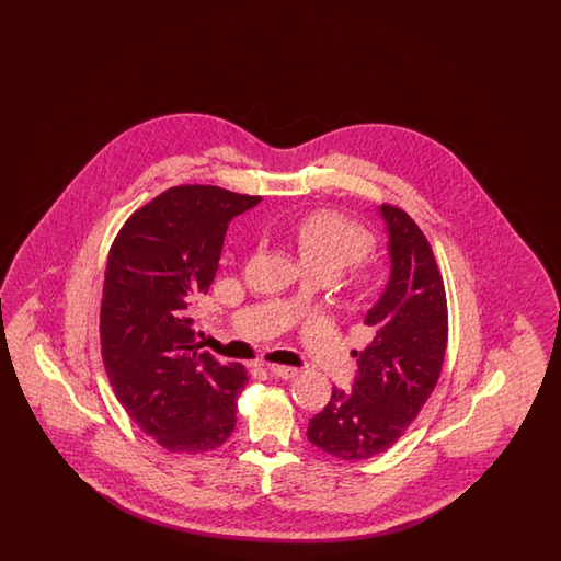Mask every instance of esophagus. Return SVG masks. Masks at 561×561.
I'll return each mask as SVG.
<instances>
[{
  "mask_svg": "<svg viewBox=\"0 0 561 561\" xmlns=\"http://www.w3.org/2000/svg\"><path fill=\"white\" fill-rule=\"evenodd\" d=\"M265 370L268 374H273V376H277V378H294L296 374H298V368H293V366H277V364H265Z\"/></svg>",
  "mask_w": 561,
  "mask_h": 561,
  "instance_id": "esophagus-1",
  "label": "esophagus"
}]
</instances>
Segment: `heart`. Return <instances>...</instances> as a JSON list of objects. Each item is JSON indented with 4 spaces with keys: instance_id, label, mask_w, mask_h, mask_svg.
Instances as JSON below:
<instances>
[{
    "instance_id": "1",
    "label": "heart",
    "mask_w": 561,
    "mask_h": 561,
    "mask_svg": "<svg viewBox=\"0 0 561 561\" xmlns=\"http://www.w3.org/2000/svg\"><path fill=\"white\" fill-rule=\"evenodd\" d=\"M296 241L302 263L332 268L334 273L366 259L374 245L370 231L334 210L305 214L296 225Z\"/></svg>"
}]
</instances>
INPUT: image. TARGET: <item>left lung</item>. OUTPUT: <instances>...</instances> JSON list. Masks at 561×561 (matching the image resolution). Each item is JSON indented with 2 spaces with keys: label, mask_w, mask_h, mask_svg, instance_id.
<instances>
[{
  "label": "left lung",
  "mask_w": 561,
  "mask_h": 561,
  "mask_svg": "<svg viewBox=\"0 0 561 561\" xmlns=\"http://www.w3.org/2000/svg\"><path fill=\"white\" fill-rule=\"evenodd\" d=\"M387 227L389 282L364 323L373 343L357 357L353 389L309 421L307 437L341 460L387 453L433 393L448 345V305L433 250L419 225L396 206H378Z\"/></svg>",
  "instance_id": "left-lung-1"
}]
</instances>
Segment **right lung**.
I'll use <instances>...</instances> for the list:
<instances>
[{
    "mask_svg": "<svg viewBox=\"0 0 561 561\" xmlns=\"http://www.w3.org/2000/svg\"><path fill=\"white\" fill-rule=\"evenodd\" d=\"M259 202L213 185L168 188L111 245L103 364L130 419L168 453H208L236 428L248 374L199 351L188 309L210 290L229 222Z\"/></svg>",
    "mask_w": 561,
    "mask_h": 561,
    "instance_id": "1",
    "label": "right lung"
}]
</instances>
